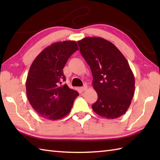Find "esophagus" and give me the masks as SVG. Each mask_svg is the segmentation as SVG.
<instances>
[{
    "instance_id": "obj_1",
    "label": "esophagus",
    "mask_w": 160,
    "mask_h": 160,
    "mask_svg": "<svg viewBox=\"0 0 160 160\" xmlns=\"http://www.w3.org/2000/svg\"><path fill=\"white\" fill-rule=\"evenodd\" d=\"M87 89V85H84L82 87L80 88V90L82 91H85Z\"/></svg>"
}]
</instances>
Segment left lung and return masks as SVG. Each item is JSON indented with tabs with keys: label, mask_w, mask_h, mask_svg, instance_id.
Listing matches in <instances>:
<instances>
[{
	"label": "left lung",
	"mask_w": 160,
	"mask_h": 160,
	"mask_svg": "<svg viewBox=\"0 0 160 160\" xmlns=\"http://www.w3.org/2000/svg\"><path fill=\"white\" fill-rule=\"evenodd\" d=\"M78 44L91 68L98 94L93 111L110 120L122 116L135 92V78L128 61L113 43L102 38L86 37Z\"/></svg>",
	"instance_id": "left-lung-1"
}]
</instances>
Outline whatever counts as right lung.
Listing matches in <instances>:
<instances>
[{"label": "right lung", "instance_id": "right-lung-1", "mask_svg": "<svg viewBox=\"0 0 160 160\" xmlns=\"http://www.w3.org/2000/svg\"><path fill=\"white\" fill-rule=\"evenodd\" d=\"M76 41L58 42L46 47L33 60L26 80L27 96L40 116L50 120L65 117L72 108L78 91L67 84L63 68L78 50Z\"/></svg>", "mask_w": 160, "mask_h": 160}]
</instances>
